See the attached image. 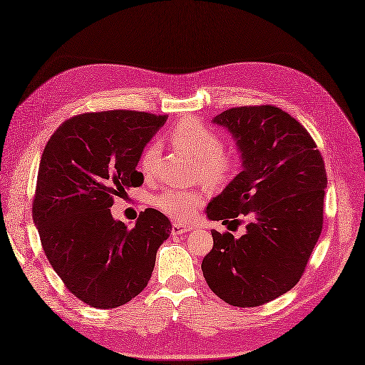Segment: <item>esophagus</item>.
I'll list each match as a JSON object with an SVG mask.
<instances>
[{
	"label": "esophagus",
	"instance_id": "1",
	"mask_svg": "<svg viewBox=\"0 0 365 365\" xmlns=\"http://www.w3.org/2000/svg\"><path fill=\"white\" fill-rule=\"evenodd\" d=\"M190 230L191 229L188 226H183V224L174 222L173 224V229H170V234H173V235H183V234H187V232H190Z\"/></svg>",
	"mask_w": 365,
	"mask_h": 365
}]
</instances>
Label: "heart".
Instances as JSON below:
<instances>
[{
	"label": "heart",
	"instance_id": "obj_1",
	"mask_svg": "<svg viewBox=\"0 0 365 365\" xmlns=\"http://www.w3.org/2000/svg\"><path fill=\"white\" fill-rule=\"evenodd\" d=\"M170 143L177 149L190 153L196 158L200 177L210 185L226 183L238 166V155L235 150L221 147V139L213 128L195 118H185L169 133ZM158 144L150 143L139 158V169L149 177L153 174L158 160ZM152 204L160 212L174 220H190L196 208L202 204V196L195 191L165 190L155 196Z\"/></svg>",
	"mask_w": 365,
	"mask_h": 365
}]
</instances>
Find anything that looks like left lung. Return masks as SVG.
<instances>
[{
    "mask_svg": "<svg viewBox=\"0 0 365 365\" xmlns=\"http://www.w3.org/2000/svg\"><path fill=\"white\" fill-rule=\"evenodd\" d=\"M230 131L243 170L207 205L212 221L242 222L245 235L212 230L202 260L212 292L237 307H255L298 284L323 227L328 178L320 150L301 123L281 108H230L213 119Z\"/></svg>",
    "mask_w": 365,
    "mask_h": 365,
    "instance_id": "left-lung-1",
    "label": "left lung"
}]
</instances>
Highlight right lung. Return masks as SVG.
Listing matches in <instances>:
<instances>
[{"mask_svg": "<svg viewBox=\"0 0 365 365\" xmlns=\"http://www.w3.org/2000/svg\"><path fill=\"white\" fill-rule=\"evenodd\" d=\"M168 115L84 113L61 123L38 165L33 220L67 290L91 307L123 306L144 290L170 221L155 208L133 229L113 218L114 197L141 187L136 166Z\"/></svg>", "mask_w": 365, "mask_h": 365, "instance_id": "1", "label": "right lung"}]
</instances>
